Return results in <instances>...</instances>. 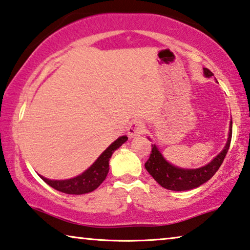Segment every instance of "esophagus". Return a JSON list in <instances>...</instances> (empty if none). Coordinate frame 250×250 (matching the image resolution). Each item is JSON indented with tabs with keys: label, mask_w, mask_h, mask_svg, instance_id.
<instances>
[{
	"label": "esophagus",
	"mask_w": 250,
	"mask_h": 250,
	"mask_svg": "<svg viewBox=\"0 0 250 250\" xmlns=\"http://www.w3.org/2000/svg\"><path fill=\"white\" fill-rule=\"evenodd\" d=\"M144 132H146V125H144V123L140 121H135L131 123V125H129L127 128V135L129 137L140 136L142 135Z\"/></svg>",
	"instance_id": "34e87169"
}]
</instances>
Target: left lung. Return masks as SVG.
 <instances>
[{"label":"left lung","mask_w":250,"mask_h":250,"mask_svg":"<svg viewBox=\"0 0 250 250\" xmlns=\"http://www.w3.org/2000/svg\"><path fill=\"white\" fill-rule=\"evenodd\" d=\"M204 74L208 78L213 77V73L208 68H204ZM231 136H232V122L230 124L229 137H228V142L224 149L208 165L202 168H177L165 160V158L162 157V154L159 152L158 147L155 146H152L151 154L144 166H146L147 172L153 177L155 182L164 188L176 191L193 189V188L203 185L209 178H212L213 175L221 167L224 158L228 153V150H229Z\"/></svg>","instance_id":"1"}]
</instances>
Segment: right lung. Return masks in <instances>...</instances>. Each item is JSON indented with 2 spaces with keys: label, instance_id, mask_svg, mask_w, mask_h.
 Wrapping results in <instances>:
<instances>
[{
  "label": "right lung",
  "instance_id": "1",
  "mask_svg": "<svg viewBox=\"0 0 250 250\" xmlns=\"http://www.w3.org/2000/svg\"><path fill=\"white\" fill-rule=\"evenodd\" d=\"M127 141V136H121L111 143L109 146L101 153L100 157L97 159L95 164L88 170H85L82 175L75 177V178L67 180H50L42 177L46 184H48L54 189L62 191L65 194L81 195L86 194L90 191L97 189L101 183L106 179L107 173L109 171V159L115 150H117L123 143Z\"/></svg>",
  "mask_w": 250,
  "mask_h": 250
}]
</instances>
